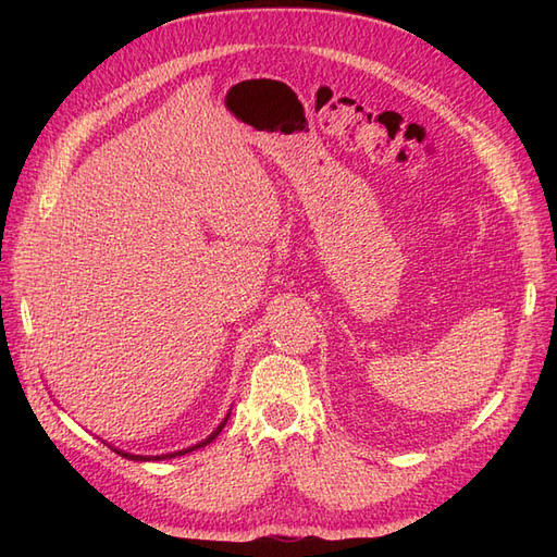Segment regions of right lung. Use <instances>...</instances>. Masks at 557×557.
Here are the masks:
<instances>
[{
  "instance_id": "obj_1",
  "label": "right lung",
  "mask_w": 557,
  "mask_h": 557,
  "mask_svg": "<svg viewBox=\"0 0 557 557\" xmlns=\"http://www.w3.org/2000/svg\"><path fill=\"white\" fill-rule=\"evenodd\" d=\"M227 418H230V413H227ZM227 418L223 420L221 425H218L205 442H199V444H195V446H190V448H183V450H176V453H166V455H132V453H125V450H117V448H113L117 455H123V458H127V460H141V462H146V460H170V458H176V455H185V453H190V450H197V448H201V446H207V444H211L218 434H221V430L225 428V423H227Z\"/></svg>"
}]
</instances>
